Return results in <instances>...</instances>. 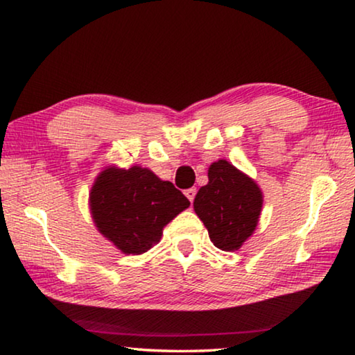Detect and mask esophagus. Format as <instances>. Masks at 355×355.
<instances>
[{
    "instance_id": "1",
    "label": "esophagus",
    "mask_w": 355,
    "mask_h": 355,
    "mask_svg": "<svg viewBox=\"0 0 355 355\" xmlns=\"http://www.w3.org/2000/svg\"><path fill=\"white\" fill-rule=\"evenodd\" d=\"M184 196H187V198L189 199V202H193L194 198H196V188L187 189V191H184Z\"/></svg>"
}]
</instances>
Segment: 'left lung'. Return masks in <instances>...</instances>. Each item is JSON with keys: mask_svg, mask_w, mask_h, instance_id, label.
I'll return each mask as SVG.
<instances>
[{"mask_svg": "<svg viewBox=\"0 0 355 355\" xmlns=\"http://www.w3.org/2000/svg\"><path fill=\"white\" fill-rule=\"evenodd\" d=\"M193 205L214 245L231 252L255 231L263 194L250 177L220 159L209 167V183L199 189Z\"/></svg>", "mask_w": 355, "mask_h": 355, "instance_id": "8db88e82", "label": "left lung"}]
</instances>
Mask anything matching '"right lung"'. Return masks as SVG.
I'll return each instance as SVG.
<instances>
[{"label": "right lung", "instance_id": "right-lung-1", "mask_svg": "<svg viewBox=\"0 0 355 355\" xmlns=\"http://www.w3.org/2000/svg\"><path fill=\"white\" fill-rule=\"evenodd\" d=\"M97 230L127 255H140L161 241L168 221L189 207L171 182L150 168L108 167L95 178L89 194Z\"/></svg>", "mask_w": 355, "mask_h": 355}]
</instances>
